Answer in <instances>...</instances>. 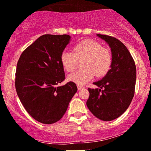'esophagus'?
Returning <instances> with one entry per match:
<instances>
[{
	"mask_svg": "<svg viewBox=\"0 0 151 151\" xmlns=\"http://www.w3.org/2000/svg\"><path fill=\"white\" fill-rule=\"evenodd\" d=\"M77 88H78V90H82V89H83L84 88V87L83 86H81V85H79V84H78L77 85Z\"/></svg>",
	"mask_w": 151,
	"mask_h": 151,
	"instance_id": "obj_1",
	"label": "esophagus"
}]
</instances>
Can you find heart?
<instances>
[{"mask_svg": "<svg viewBox=\"0 0 151 151\" xmlns=\"http://www.w3.org/2000/svg\"><path fill=\"white\" fill-rule=\"evenodd\" d=\"M61 63L68 72H73L77 67L78 61L83 69L70 74L68 79L79 85H83L94 76L103 77L109 71L112 65V54L107 47H102L93 39H86L73 47V52L63 50L61 54Z\"/></svg>", "mask_w": 151, "mask_h": 151, "instance_id": "1", "label": "heart"}]
</instances>
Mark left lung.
<instances>
[{"label": "left lung", "instance_id": "8db88e82", "mask_svg": "<svg viewBox=\"0 0 151 151\" xmlns=\"http://www.w3.org/2000/svg\"><path fill=\"white\" fill-rule=\"evenodd\" d=\"M110 46L111 68L104 78L93 83L99 88H88V109L98 119L109 122L122 115L131 103L136 83V66L127 47L110 36L96 35Z\"/></svg>", "mask_w": 151, "mask_h": 151}]
</instances>
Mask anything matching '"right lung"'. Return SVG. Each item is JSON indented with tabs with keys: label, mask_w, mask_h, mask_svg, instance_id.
I'll list each match as a JSON object with an SVG mask.
<instances>
[{
	"label": "right lung",
	"mask_w": 151,
	"mask_h": 151,
	"mask_svg": "<svg viewBox=\"0 0 151 151\" xmlns=\"http://www.w3.org/2000/svg\"><path fill=\"white\" fill-rule=\"evenodd\" d=\"M67 35H45L23 52L17 63L15 87L20 101L34 119L45 124L60 120L77 91L65 79L61 52L70 43Z\"/></svg>",
	"instance_id": "1"
}]
</instances>
